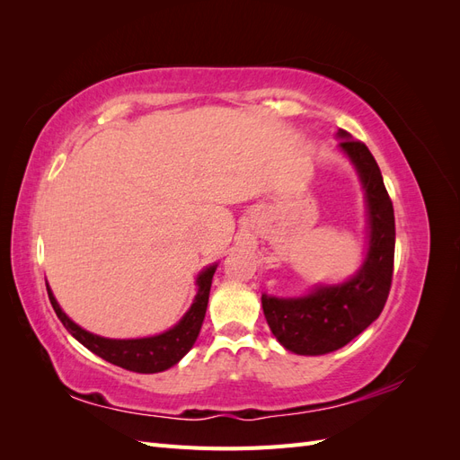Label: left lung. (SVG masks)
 <instances>
[{"label": "left lung", "instance_id": "1", "mask_svg": "<svg viewBox=\"0 0 460 460\" xmlns=\"http://www.w3.org/2000/svg\"><path fill=\"white\" fill-rule=\"evenodd\" d=\"M341 151L351 159L365 188L368 207V252L360 270L343 284L316 286L305 297L262 294L264 318L286 349L324 355L349 343L380 316L394 278L395 217L380 166L368 147L340 128Z\"/></svg>", "mask_w": 460, "mask_h": 460}]
</instances>
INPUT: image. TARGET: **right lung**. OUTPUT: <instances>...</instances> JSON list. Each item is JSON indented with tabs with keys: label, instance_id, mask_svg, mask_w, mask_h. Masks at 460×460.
<instances>
[{
	"label": "right lung",
	"instance_id": "add662e5",
	"mask_svg": "<svg viewBox=\"0 0 460 460\" xmlns=\"http://www.w3.org/2000/svg\"><path fill=\"white\" fill-rule=\"evenodd\" d=\"M215 270H217V264L205 269L198 276V286H199L198 296L193 299L190 311L182 316V320H180L176 326L159 333V336L140 338V340H109V338H102V336H95V333L86 332L84 328L75 324L73 320L61 311L59 303L53 297L48 282H46V288H48L51 307L55 314L59 316L63 326L71 332L82 345L88 347L92 353H95L97 357L105 358L107 363L117 365L120 368L140 372V374H153V372H163L166 368L174 367L178 360L191 349L193 343H196L203 324V318H205L208 291H211Z\"/></svg>",
	"mask_w": 460,
	"mask_h": 460
}]
</instances>
